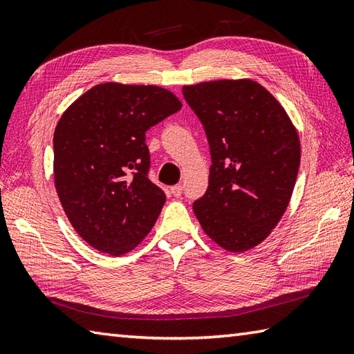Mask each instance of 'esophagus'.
I'll list each match as a JSON object with an SVG mask.
<instances>
[{"mask_svg": "<svg viewBox=\"0 0 354 354\" xmlns=\"http://www.w3.org/2000/svg\"><path fill=\"white\" fill-rule=\"evenodd\" d=\"M170 192H171V194L175 198H179L183 194V185L181 184H176V185H173L171 189H170Z\"/></svg>", "mask_w": 354, "mask_h": 354, "instance_id": "obj_1", "label": "esophagus"}]
</instances>
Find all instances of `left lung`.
I'll return each instance as SVG.
<instances>
[{
  "label": "left lung",
  "instance_id": "left-lung-1",
  "mask_svg": "<svg viewBox=\"0 0 354 354\" xmlns=\"http://www.w3.org/2000/svg\"><path fill=\"white\" fill-rule=\"evenodd\" d=\"M183 94L205 127L213 162L193 212L221 248L245 252L272 232L289 205L301 158L297 127L251 79L201 82Z\"/></svg>",
  "mask_w": 354,
  "mask_h": 354
}]
</instances>
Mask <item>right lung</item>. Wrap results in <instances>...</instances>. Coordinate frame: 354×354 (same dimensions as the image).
I'll use <instances>...</instances> for the list:
<instances>
[{"label": "right lung", "mask_w": 354, "mask_h": 354, "mask_svg": "<svg viewBox=\"0 0 354 354\" xmlns=\"http://www.w3.org/2000/svg\"><path fill=\"white\" fill-rule=\"evenodd\" d=\"M181 108L165 88L106 82L88 89L59 118L55 187L88 245L118 257L152 230L165 194L147 176L146 131Z\"/></svg>", "instance_id": "1"}]
</instances>
